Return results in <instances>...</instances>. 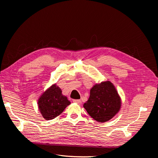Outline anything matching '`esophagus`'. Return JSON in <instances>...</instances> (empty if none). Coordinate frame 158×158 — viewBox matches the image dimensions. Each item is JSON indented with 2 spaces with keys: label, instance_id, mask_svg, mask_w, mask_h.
<instances>
[{
  "label": "esophagus",
  "instance_id": "1",
  "mask_svg": "<svg viewBox=\"0 0 158 158\" xmlns=\"http://www.w3.org/2000/svg\"><path fill=\"white\" fill-rule=\"evenodd\" d=\"M73 102H74L76 103H78V104H80L81 103H82V101H81L80 99H74Z\"/></svg>",
  "mask_w": 158,
  "mask_h": 158
}]
</instances>
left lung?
Wrapping results in <instances>:
<instances>
[{
  "instance_id": "1",
  "label": "left lung",
  "mask_w": 158,
  "mask_h": 158,
  "mask_svg": "<svg viewBox=\"0 0 158 158\" xmlns=\"http://www.w3.org/2000/svg\"><path fill=\"white\" fill-rule=\"evenodd\" d=\"M84 107L94 120L104 123L111 119L119 111L121 99L114 85L106 81L95 84Z\"/></svg>"
}]
</instances>
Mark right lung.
Returning <instances> with one entry per match:
<instances>
[{
  "mask_svg": "<svg viewBox=\"0 0 158 158\" xmlns=\"http://www.w3.org/2000/svg\"><path fill=\"white\" fill-rule=\"evenodd\" d=\"M37 104L43 117L46 120H51L63 113L70 102L62 94L61 89L55 84L43 93Z\"/></svg>",
  "mask_w": 158,
  "mask_h": 158,
  "instance_id": "1",
  "label": "right lung"
}]
</instances>
